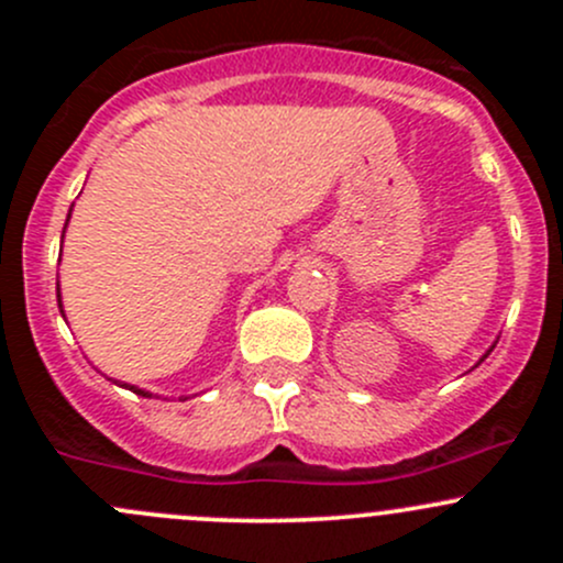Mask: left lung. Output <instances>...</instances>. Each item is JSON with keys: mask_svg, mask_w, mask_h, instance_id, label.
I'll use <instances>...</instances> for the list:
<instances>
[{"mask_svg": "<svg viewBox=\"0 0 563 563\" xmlns=\"http://www.w3.org/2000/svg\"><path fill=\"white\" fill-rule=\"evenodd\" d=\"M496 343H498V340H496ZM496 343H493V345H490V349H487V351H485V354H482V360H479V362H476V365H482V362H485V360H487V354H490V351H493V349H496ZM476 365H474V367H476Z\"/></svg>", "mask_w": 563, "mask_h": 563, "instance_id": "8db88e82", "label": "left lung"}]
</instances>
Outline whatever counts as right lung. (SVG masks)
Instances as JSON below:
<instances>
[{
	"instance_id": "obj_1",
	"label": "right lung",
	"mask_w": 563,
	"mask_h": 563,
	"mask_svg": "<svg viewBox=\"0 0 563 563\" xmlns=\"http://www.w3.org/2000/svg\"><path fill=\"white\" fill-rule=\"evenodd\" d=\"M70 212H73V207H70ZM70 212H67V220H70ZM67 220H65V229H67ZM62 240H65V234H62ZM59 255H62V250H59ZM56 302H59V313L65 316V310H62V291H59V288H56ZM113 384H119V387L135 391V395H141V397H152V391L135 387V384H124V382H113ZM179 400H187V397H179Z\"/></svg>"
}]
</instances>
